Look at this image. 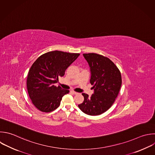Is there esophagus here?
Wrapping results in <instances>:
<instances>
[{
	"mask_svg": "<svg viewBox=\"0 0 155 155\" xmlns=\"http://www.w3.org/2000/svg\"><path fill=\"white\" fill-rule=\"evenodd\" d=\"M71 93H72L73 94H78V92H76V91H71Z\"/></svg>",
	"mask_w": 155,
	"mask_h": 155,
	"instance_id": "1",
	"label": "esophagus"
}]
</instances>
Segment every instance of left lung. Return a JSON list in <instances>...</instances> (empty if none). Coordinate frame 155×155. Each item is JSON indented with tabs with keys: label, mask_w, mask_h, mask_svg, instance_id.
<instances>
[{
	"label": "left lung",
	"mask_w": 155,
	"mask_h": 155,
	"mask_svg": "<svg viewBox=\"0 0 155 155\" xmlns=\"http://www.w3.org/2000/svg\"><path fill=\"white\" fill-rule=\"evenodd\" d=\"M83 55L90 67V84L94 94L90 97L82 93L84 100L78 107L87 114L99 115L114 102L122 84L121 74L117 66L105 56L93 53Z\"/></svg>",
	"instance_id": "obj_1"
}]
</instances>
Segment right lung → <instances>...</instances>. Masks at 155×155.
Segmentation results:
<instances>
[{"label":"right lung","mask_w":155,"mask_h":155,"mask_svg":"<svg viewBox=\"0 0 155 155\" xmlns=\"http://www.w3.org/2000/svg\"><path fill=\"white\" fill-rule=\"evenodd\" d=\"M79 53L52 51L40 56L31 65L27 79V87L33 104L39 110L48 113L60 105L62 97L69 93L56 87L59 78L78 58Z\"/></svg>","instance_id":"1"}]
</instances>
